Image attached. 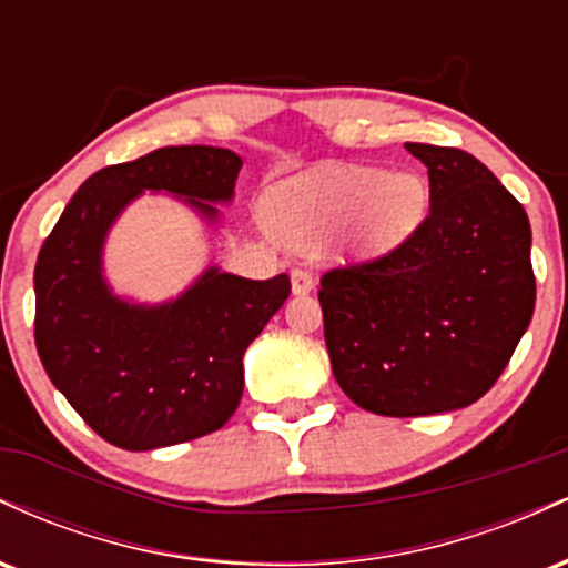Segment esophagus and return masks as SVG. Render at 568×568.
Listing matches in <instances>:
<instances>
[{
    "instance_id": "esophagus-1",
    "label": "esophagus",
    "mask_w": 568,
    "mask_h": 568,
    "mask_svg": "<svg viewBox=\"0 0 568 568\" xmlns=\"http://www.w3.org/2000/svg\"><path fill=\"white\" fill-rule=\"evenodd\" d=\"M291 288L296 296H304V293H310L312 288H315V277H312L306 270H293L291 272Z\"/></svg>"
}]
</instances>
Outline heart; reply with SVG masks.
Masks as SVG:
<instances>
[{
    "label": "heart",
    "mask_w": 568,
    "mask_h": 568,
    "mask_svg": "<svg viewBox=\"0 0 568 568\" xmlns=\"http://www.w3.org/2000/svg\"><path fill=\"white\" fill-rule=\"evenodd\" d=\"M425 207L427 186L419 175L363 165L321 168L272 194V216L293 245L317 247L352 223L357 256H382L400 245Z\"/></svg>",
    "instance_id": "heart-1"
}]
</instances>
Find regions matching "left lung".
I'll return each mask as SVG.
<instances>
[{
    "instance_id": "1",
    "label": "left lung",
    "mask_w": 568,
    "mask_h": 568,
    "mask_svg": "<svg viewBox=\"0 0 568 568\" xmlns=\"http://www.w3.org/2000/svg\"><path fill=\"white\" fill-rule=\"evenodd\" d=\"M429 175V213L384 256L321 280L338 387L379 416H427L484 397L534 315L531 226L480 160L406 143Z\"/></svg>"
}]
</instances>
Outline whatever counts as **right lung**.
<instances>
[{
    "instance_id": "obj_1",
    "label": "right lung",
    "mask_w": 568,
    "mask_h": 568,
    "mask_svg": "<svg viewBox=\"0 0 568 568\" xmlns=\"http://www.w3.org/2000/svg\"><path fill=\"white\" fill-rule=\"evenodd\" d=\"M243 160L165 146L77 189L34 270L39 361L90 427L125 452L216 433L243 397V355L291 293L288 275L245 280L207 266L179 298L133 304L103 277V243L141 192L184 197L205 221L232 202Z\"/></svg>"
}]
</instances>
